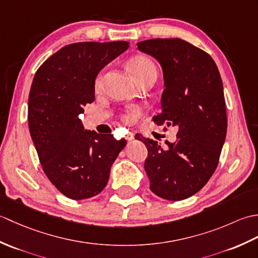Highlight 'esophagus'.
<instances>
[{
	"label": "esophagus",
	"instance_id": "esophagus-1",
	"mask_svg": "<svg viewBox=\"0 0 258 258\" xmlns=\"http://www.w3.org/2000/svg\"><path fill=\"white\" fill-rule=\"evenodd\" d=\"M134 138H135V134H134L133 132H128L127 134H126V136H125V139L127 140L128 142L133 141V140H134Z\"/></svg>",
	"mask_w": 258,
	"mask_h": 258
}]
</instances>
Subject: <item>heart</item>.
I'll use <instances>...</instances> for the list:
<instances>
[{
	"label": "heart",
	"instance_id": "heart-1",
	"mask_svg": "<svg viewBox=\"0 0 258 258\" xmlns=\"http://www.w3.org/2000/svg\"><path fill=\"white\" fill-rule=\"evenodd\" d=\"M130 68H131V70H132L135 79L139 82V83H141V82H143L146 79L151 78V76H156V74H157V70H156L154 62H153L150 57L144 56V55L134 56L130 61ZM103 76H104L103 71H101V72L98 73L96 76L95 87L97 90L102 86ZM134 114H135V111H131V112L125 113L122 117L125 122H131L133 118Z\"/></svg>",
	"mask_w": 258,
	"mask_h": 258
}]
</instances>
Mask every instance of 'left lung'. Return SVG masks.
<instances>
[{"label": "left lung", "instance_id": "1", "mask_svg": "<svg viewBox=\"0 0 258 258\" xmlns=\"http://www.w3.org/2000/svg\"><path fill=\"white\" fill-rule=\"evenodd\" d=\"M138 48L160 62L164 75L158 125L177 126L176 142L163 149L141 138L149 151L144 168L150 188L168 201L197 193L217 167L226 138L227 116L223 82L214 59L180 38H152Z\"/></svg>", "mask_w": 258, "mask_h": 258}]
</instances>
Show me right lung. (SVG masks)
Segmentation results:
<instances>
[{
	"mask_svg": "<svg viewBox=\"0 0 258 258\" xmlns=\"http://www.w3.org/2000/svg\"><path fill=\"white\" fill-rule=\"evenodd\" d=\"M128 48V42H80L43 63L32 82L27 119L38 160L51 183L69 199L85 200L105 187L126 141L86 131L79 115L94 102L100 71Z\"/></svg>",
	"mask_w": 258,
	"mask_h": 258,
	"instance_id": "obj_1",
	"label": "right lung"
}]
</instances>
